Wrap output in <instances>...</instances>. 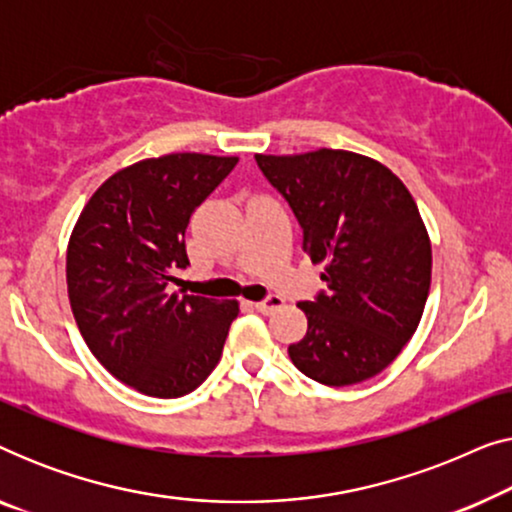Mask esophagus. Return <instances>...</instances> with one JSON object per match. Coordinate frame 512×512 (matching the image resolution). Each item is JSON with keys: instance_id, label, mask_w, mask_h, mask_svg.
Returning a JSON list of instances; mask_svg holds the SVG:
<instances>
[{"instance_id": "34e87169", "label": "esophagus", "mask_w": 512, "mask_h": 512, "mask_svg": "<svg viewBox=\"0 0 512 512\" xmlns=\"http://www.w3.org/2000/svg\"><path fill=\"white\" fill-rule=\"evenodd\" d=\"M282 305H284V300L279 296H268L265 300H258V303H254V307L261 314H272L275 310H279Z\"/></svg>"}]
</instances>
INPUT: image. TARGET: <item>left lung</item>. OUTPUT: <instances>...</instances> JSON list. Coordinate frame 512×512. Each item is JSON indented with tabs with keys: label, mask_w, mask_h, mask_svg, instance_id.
Instances as JSON below:
<instances>
[{
	"label": "left lung",
	"mask_w": 512,
	"mask_h": 512,
	"mask_svg": "<svg viewBox=\"0 0 512 512\" xmlns=\"http://www.w3.org/2000/svg\"><path fill=\"white\" fill-rule=\"evenodd\" d=\"M289 200L305 251L328 291L298 303L305 338L289 347L300 373L326 387L382 373L422 321L431 289V240L408 188L387 165L342 149L256 153Z\"/></svg>",
	"instance_id": "obj_1"
}]
</instances>
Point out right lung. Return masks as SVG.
<instances>
[{"mask_svg": "<svg viewBox=\"0 0 512 512\" xmlns=\"http://www.w3.org/2000/svg\"><path fill=\"white\" fill-rule=\"evenodd\" d=\"M237 156L167 153L123 167L86 202L67 244L76 326L116 380L153 398L191 394L221 359L237 300L170 293L193 209Z\"/></svg>", "mask_w": 512, "mask_h": 512, "instance_id": "obj_1", "label": "right lung"}]
</instances>
